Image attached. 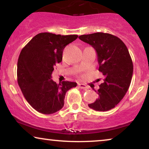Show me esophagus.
Segmentation results:
<instances>
[{"label": "esophagus", "mask_w": 149, "mask_h": 149, "mask_svg": "<svg viewBox=\"0 0 149 149\" xmlns=\"http://www.w3.org/2000/svg\"><path fill=\"white\" fill-rule=\"evenodd\" d=\"M79 88L83 89H87V87L86 86V85H84V84H82V83H79Z\"/></svg>", "instance_id": "esophagus-1"}]
</instances>
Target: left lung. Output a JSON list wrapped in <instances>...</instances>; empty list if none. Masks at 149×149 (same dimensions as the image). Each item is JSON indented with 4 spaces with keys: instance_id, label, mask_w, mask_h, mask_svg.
<instances>
[{
    "instance_id": "obj_1",
    "label": "left lung",
    "mask_w": 149,
    "mask_h": 149,
    "mask_svg": "<svg viewBox=\"0 0 149 149\" xmlns=\"http://www.w3.org/2000/svg\"><path fill=\"white\" fill-rule=\"evenodd\" d=\"M79 38L96 51L99 71L104 75L97 91L98 97L89 107L96 111H109L123 98L131 83L133 62L129 51L119 38L109 33L96 32Z\"/></svg>"
}]
</instances>
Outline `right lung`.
<instances>
[{
	"label": "right lung",
	"instance_id": "1",
	"mask_svg": "<svg viewBox=\"0 0 149 149\" xmlns=\"http://www.w3.org/2000/svg\"><path fill=\"white\" fill-rule=\"evenodd\" d=\"M78 36L49 32L36 34L22 49L17 61V83L24 97L38 113L50 115L62 109L66 93L77 83L52 79L56 64L62 62L63 49Z\"/></svg>",
	"mask_w": 149,
	"mask_h": 149
}]
</instances>
